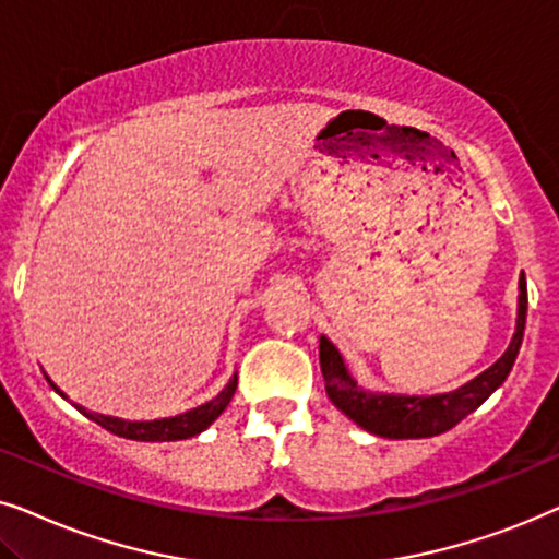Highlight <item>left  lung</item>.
Listing matches in <instances>:
<instances>
[{
  "instance_id": "obj_1",
  "label": "left lung",
  "mask_w": 559,
  "mask_h": 559,
  "mask_svg": "<svg viewBox=\"0 0 559 559\" xmlns=\"http://www.w3.org/2000/svg\"><path fill=\"white\" fill-rule=\"evenodd\" d=\"M526 324V278H519V317L516 332L506 353L488 370H483L471 383L457 391L437 393V396H393V393H370L360 389L342 360L340 349L330 340H319V366H322L326 396L342 414L370 435L389 440H419V437L442 435L473 414L498 385L511 373Z\"/></svg>"
}]
</instances>
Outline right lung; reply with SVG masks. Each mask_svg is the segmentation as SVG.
<instances>
[{
	"label": "right lung",
	"instance_id": "add662e5",
	"mask_svg": "<svg viewBox=\"0 0 559 559\" xmlns=\"http://www.w3.org/2000/svg\"><path fill=\"white\" fill-rule=\"evenodd\" d=\"M48 383H50V389H53L56 393H61V396L66 399V393L58 389L50 378H48ZM235 389H237V376H233V381H229L212 401H206V404L191 408V412L178 414V416H168V419H153V421H124V419H117V416L86 412V408H81L79 404H73V406H76L84 416H88V419L99 424V427H104L117 437H124V440L176 442V440H189V437L199 435V431H204L206 427H210V424L217 419L222 412H225L229 401H233Z\"/></svg>",
	"mask_w": 559,
	"mask_h": 559
}]
</instances>
